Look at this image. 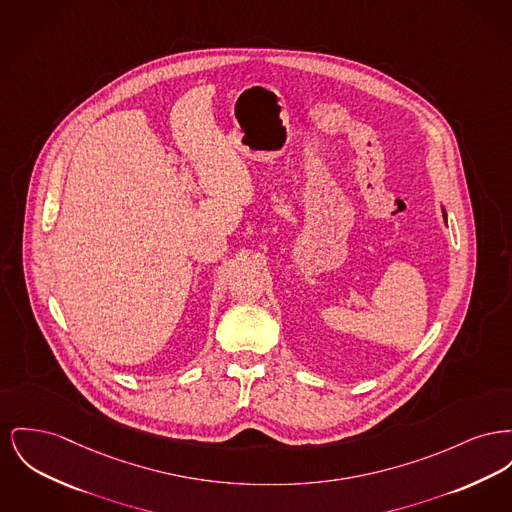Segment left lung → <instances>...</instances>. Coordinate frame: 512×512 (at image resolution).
Instances as JSON below:
<instances>
[{"label": "left lung", "instance_id": "obj_1", "mask_svg": "<svg viewBox=\"0 0 512 512\" xmlns=\"http://www.w3.org/2000/svg\"><path fill=\"white\" fill-rule=\"evenodd\" d=\"M443 218H445V222H447V211L443 209Z\"/></svg>", "mask_w": 512, "mask_h": 512}]
</instances>
